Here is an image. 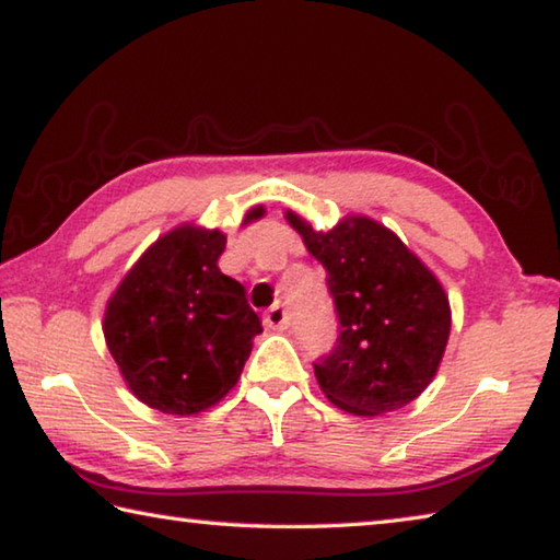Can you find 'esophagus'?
<instances>
[{"label": "esophagus", "mask_w": 560, "mask_h": 560, "mask_svg": "<svg viewBox=\"0 0 560 560\" xmlns=\"http://www.w3.org/2000/svg\"><path fill=\"white\" fill-rule=\"evenodd\" d=\"M264 324H267L271 330H283L289 326V311L283 303H277V306H271L267 311V316H264Z\"/></svg>", "instance_id": "obj_1"}]
</instances>
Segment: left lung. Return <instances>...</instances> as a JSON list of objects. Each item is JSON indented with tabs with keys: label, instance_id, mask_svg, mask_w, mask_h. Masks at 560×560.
<instances>
[{
	"label": "left lung",
	"instance_id": "1",
	"mask_svg": "<svg viewBox=\"0 0 560 560\" xmlns=\"http://www.w3.org/2000/svg\"><path fill=\"white\" fill-rule=\"evenodd\" d=\"M287 222L324 264L340 336L314 363L320 390L360 417L395 412L432 383L450 340L452 311L440 279L385 224L343 217L318 232L301 214Z\"/></svg>",
	"mask_w": 560,
	"mask_h": 560
}]
</instances>
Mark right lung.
<instances>
[{
    "mask_svg": "<svg viewBox=\"0 0 560 560\" xmlns=\"http://www.w3.org/2000/svg\"><path fill=\"white\" fill-rule=\"evenodd\" d=\"M264 217L252 207L244 222ZM220 230L179 224L158 236L106 303L103 336L130 393L165 415H197L232 390L261 320L217 267Z\"/></svg>",
    "mask_w": 560,
    "mask_h": 560,
    "instance_id": "1",
    "label": "right lung"
}]
</instances>
